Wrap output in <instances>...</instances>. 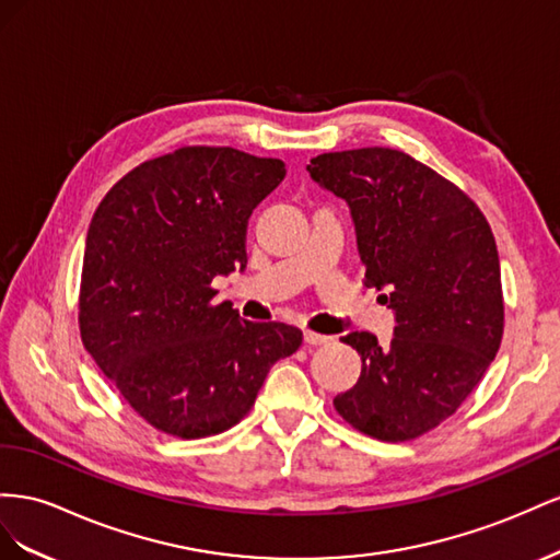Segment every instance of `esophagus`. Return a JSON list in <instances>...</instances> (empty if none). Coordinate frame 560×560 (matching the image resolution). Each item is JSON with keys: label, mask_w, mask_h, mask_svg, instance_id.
<instances>
[{"label": "esophagus", "mask_w": 560, "mask_h": 560, "mask_svg": "<svg viewBox=\"0 0 560 560\" xmlns=\"http://www.w3.org/2000/svg\"><path fill=\"white\" fill-rule=\"evenodd\" d=\"M332 338L330 335H322V332H314V330H305V342L307 345H328Z\"/></svg>", "instance_id": "obj_1"}]
</instances>
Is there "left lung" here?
<instances>
[{
	"label": "left lung",
	"mask_w": 560,
	"mask_h": 560,
	"mask_svg": "<svg viewBox=\"0 0 560 560\" xmlns=\"http://www.w3.org/2000/svg\"><path fill=\"white\" fill-rule=\"evenodd\" d=\"M312 180L347 201L365 285L394 312V338H342L363 361L335 410L363 434L410 441L481 382L502 342L500 255L478 206L436 171L389 148L314 156Z\"/></svg>",
	"instance_id": "obj_1"
}]
</instances>
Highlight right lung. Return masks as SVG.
I'll list each match as a JSON object with an SVG mask.
<instances>
[{
	"instance_id": "obj_1",
	"label": "right lung",
	"mask_w": 560,
	"mask_h": 560,
	"mask_svg": "<svg viewBox=\"0 0 560 560\" xmlns=\"http://www.w3.org/2000/svg\"><path fill=\"white\" fill-rule=\"evenodd\" d=\"M285 178L281 159L183 148L112 187L86 234L79 330L98 369L154 429L220 434L255 404L271 365L302 345L289 324L215 305L211 281L244 271L248 218Z\"/></svg>"
}]
</instances>
